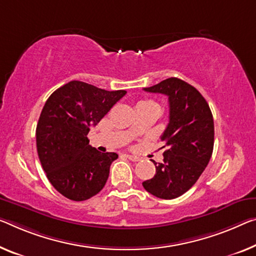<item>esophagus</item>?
I'll return each instance as SVG.
<instances>
[{
	"instance_id": "34e87169",
	"label": "esophagus",
	"mask_w": 256,
	"mask_h": 256,
	"mask_svg": "<svg viewBox=\"0 0 256 256\" xmlns=\"http://www.w3.org/2000/svg\"><path fill=\"white\" fill-rule=\"evenodd\" d=\"M127 158L130 160V161H134V162H136V161H140V158H138V156H132V154H127Z\"/></svg>"
}]
</instances>
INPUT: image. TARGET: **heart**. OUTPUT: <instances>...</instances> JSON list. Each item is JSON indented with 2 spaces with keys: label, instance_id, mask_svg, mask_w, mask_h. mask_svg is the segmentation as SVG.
Returning <instances> with one entry per match:
<instances>
[{
  "label": "heart",
  "instance_id": "1",
  "mask_svg": "<svg viewBox=\"0 0 256 256\" xmlns=\"http://www.w3.org/2000/svg\"><path fill=\"white\" fill-rule=\"evenodd\" d=\"M138 104H156V103L152 100H140Z\"/></svg>",
  "mask_w": 256,
  "mask_h": 256
}]
</instances>
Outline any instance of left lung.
<instances>
[{
    "label": "left lung",
    "mask_w": 256,
    "mask_h": 256,
    "mask_svg": "<svg viewBox=\"0 0 256 256\" xmlns=\"http://www.w3.org/2000/svg\"><path fill=\"white\" fill-rule=\"evenodd\" d=\"M144 90L168 97L169 122L160 137L167 148L164 162L153 161L156 175L144 180L143 186L158 198H178L190 190L210 162L214 148L213 114L202 94L180 78H169Z\"/></svg>",
    "instance_id": "1"
}]
</instances>
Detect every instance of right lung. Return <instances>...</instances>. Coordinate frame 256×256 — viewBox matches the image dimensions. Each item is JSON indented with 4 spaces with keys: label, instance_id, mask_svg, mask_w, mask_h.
Instances as JSON below:
<instances>
[{
    "label": "right lung",
    "instance_id": "obj_1",
    "mask_svg": "<svg viewBox=\"0 0 256 256\" xmlns=\"http://www.w3.org/2000/svg\"><path fill=\"white\" fill-rule=\"evenodd\" d=\"M126 94L74 80L51 94L43 106L36 126L38 159L49 182L68 199L84 202L104 188L118 154L97 151L87 135Z\"/></svg>",
    "mask_w": 256,
    "mask_h": 256
}]
</instances>
